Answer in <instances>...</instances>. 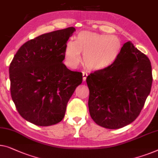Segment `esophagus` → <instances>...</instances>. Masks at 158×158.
<instances>
[{
  "label": "esophagus",
  "mask_w": 158,
  "mask_h": 158,
  "mask_svg": "<svg viewBox=\"0 0 158 158\" xmlns=\"http://www.w3.org/2000/svg\"><path fill=\"white\" fill-rule=\"evenodd\" d=\"M87 77H88V74L86 73H83V81H86V78Z\"/></svg>",
  "instance_id": "34e87169"
}]
</instances>
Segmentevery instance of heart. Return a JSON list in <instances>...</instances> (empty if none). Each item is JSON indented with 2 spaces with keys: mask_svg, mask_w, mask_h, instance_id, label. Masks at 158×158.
Wrapping results in <instances>:
<instances>
[{
  "mask_svg": "<svg viewBox=\"0 0 158 158\" xmlns=\"http://www.w3.org/2000/svg\"><path fill=\"white\" fill-rule=\"evenodd\" d=\"M122 48V41L118 36L83 31L77 34L75 41L66 42L64 59L68 66L75 68L81 62L82 52L88 70L102 71L115 65Z\"/></svg>",
  "mask_w": 158,
  "mask_h": 158,
  "instance_id": "b5f03b06",
  "label": "heart"
}]
</instances>
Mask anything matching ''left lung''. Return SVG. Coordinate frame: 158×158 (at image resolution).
Returning <instances> with one entry per match:
<instances>
[{
	"label": "left lung",
	"mask_w": 158,
	"mask_h": 158,
	"mask_svg": "<svg viewBox=\"0 0 158 158\" xmlns=\"http://www.w3.org/2000/svg\"><path fill=\"white\" fill-rule=\"evenodd\" d=\"M86 82L91 118L100 126L118 129L133 122L143 109L151 90V63L129 40L115 65L90 73Z\"/></svg>",
	"instance_id": "left-lung-1"
}]
</instances>
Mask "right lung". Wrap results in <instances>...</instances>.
<instances>
[{
  "mask_svg": "<svg viewBox=\"0 0 158 158\" xmlns=\"http://www.w3.org/2000/svg\"><path fill=\"white\" fill-rule=\"evenodd\" d=\"M73 27L28 40L18 49L9 68L10 93L20 115L38 126L60 122L68 100L83 81L80 72L63 63L65 45Z\"/></svg>",
  "mask_w": 158,
  "mask_h": 158,
  "instance_id": "right-lung-1",
  "label": "right lung"
}]
</instances>
